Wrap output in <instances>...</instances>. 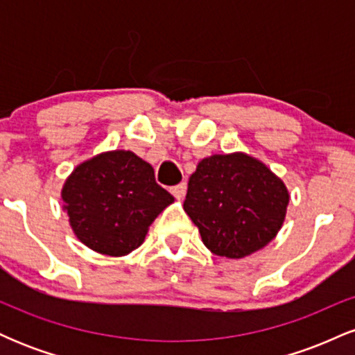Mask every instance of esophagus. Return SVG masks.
<instances>
[{
	"label": "esophagus",
	"mask_w": 355,
	"mask_h": 355,
	"mask_svg": "<svg viewBox=\"0 0 355 355\" xmlns=\"http://www.w3.org/2000/svg\"><path fill=\"white\" fill-rule=\"evenodd\" d=\"M170 191H172V195H173L175 198H178V200H180V198L185 197V193H187V183L185 182L178 183V185L172 187V189H170Z\"/></svg>",
	"instance_id": "obj_1"
}]
</instances>
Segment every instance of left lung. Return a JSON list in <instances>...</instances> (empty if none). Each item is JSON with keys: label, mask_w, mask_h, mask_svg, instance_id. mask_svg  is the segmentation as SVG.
<instances>
[{"label": "left lung", "mask_w": 355, "mask_h": 355, "mask_svg": "<svg viewBox=\"0 0 355 355\" xmlns=\"http://www.w3.org/2000/svg\"><path fill=\"white\" fill-rule=\"evenodd\" d=\"M288 200L282 178L255 157L234 152L198 162L183 209L210 252L243 259L275 239Z\"/></svg>", "instance_id": "8db88e82"}]
</instances>
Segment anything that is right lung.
I'll return each instance as SVG.
<instances>
[{
  "mask_svg": "<svg viewBox=\"0 0 355 355\" xmlns=\"http://www.w3.org/2000/svg\"><path fill=\"white\" fill-rule=\"evenodd\" d=\"M73 234L101 255L123 257L145 242L150 225L173 197L155 182L148 162L130 150L81 162L61 189Z\"/></svg>",
  "mask_w": 355,
  "mask_h": 355,
  "instance_id": "add662e5",
  "label": "right lung"
}]
</instances>
